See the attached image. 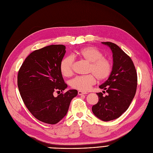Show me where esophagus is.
Instances as JSON below:
<instances>
[{
  "label": "esophagus",
  "instance_id": "obj_1",
  "mask_svg": "<svg viewBox=\"0 0 153 153\" xmlns=\"http://www.w3.org/2000/svg\"><path fill=\"white\" fill-rule=\"evenodd\" d=\"M78 95H83V94H85L86 93H83L82 91H78Z\"/></svg>",
  "mask_w": 153,
  "mask_h": 153
}]
</instances>
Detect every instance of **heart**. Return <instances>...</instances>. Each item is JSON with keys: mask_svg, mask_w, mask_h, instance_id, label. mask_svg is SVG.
<instances>
[{"mask_svg": "<svg viewBox=\"0 0 153 153\" xmlns=\"http://www.w3.org/2000/svg\"><path fill=\"white\" fill-rule=\"evenodd\" d=\"M80 59L90 62L89 75L78 76L70 82L73 88L86 92L95 84L97 78L101 82L107 79L111 74L113 65L111 61L103 56L101 50L94 47H86L76 52ZM74 58L71 55L64 57L60 64V70L65 77H70L74 74Z\"/></svg>", "mask_w": 153, "mask_h": 153, "instance_id": "heart-1", "label": "heart"}]
</instances>
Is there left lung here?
Here are the masks:
<instances>
[{
	"label": "left lung",
	"instance_id": "left-lung-1",
	"mask_svg": "<svg viewBox=\"0 0 153 153\" xmlns=\"http://www.w3.org/2000/svg\"><path fill=\"white\" fill-rule=\"evenodd\" d=\"M102 43L110 47L113 52V70L106 82L99 86L108 94L103 97L101 92L97 93L99 101L92 106V111L99 119L109 121L128 110L136 94L137 76L131 59L124 51L114 43Z\"/></svg>",
	"mask_w": 153,
	"mask_h": 153
}]
</instances>
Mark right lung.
Wrapping results in <instances>:
<instances>
[{"label": "right lung", "mask_w": 153, "mask_h": 153, "mask_svg": "<svg viewBox=\"0 0 153 153\" xmlns=\"http://www.w3.org/2000/svg\"><path fill=\"white\" fill-rule=\"evenodd\" d=\"M66 52L63 45H52L36 50L20 67L17 85L25 106L39 121L54 125L67 114L76 90L63 93L67 85L60 70V64ZM62 91L56 97L55 92Z\"/></svg>", "instance_id": "1"}]
</instances>
